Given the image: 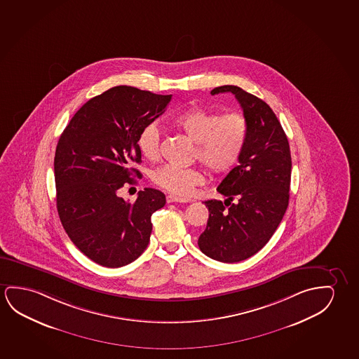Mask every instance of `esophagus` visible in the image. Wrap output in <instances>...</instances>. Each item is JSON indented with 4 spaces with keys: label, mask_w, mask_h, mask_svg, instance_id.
<instances>
[{
    "label": "esophagus",
    "mask_w": 359,
    "mask_h": 359,
    "mask_svg": "<svg viewBox=\"0 0 359 359\" xmlns=\"http://www.w3.org/2000/svg\"><path fill=\"white\" fill-rule=\"evenodd\" d=\"M166 199L167 203H173V202H176V203H187V202H191V199L181 198V197H177L175 194H168Z\"/></svg>",
    "instance_id": "1"
}]
</instances>
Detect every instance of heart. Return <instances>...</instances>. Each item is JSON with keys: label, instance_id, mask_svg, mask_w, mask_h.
Here are the masks:
<instances>
[{"label": "heart", "instance_id": "obj_1", "mask_svg": "<svg viewBox=\"0 0 359 359\" xmlns=\"http://www.w3.org/2000/svg\"><path fill=\"white\" fill-rule=\"evenodd\" d=\"M173 125L197 142L194 158H198L209 172L222 175L236 166L245 147L248 123L243 114H220L202 107H191L173 118ZM139 149L147 160L155 161L161 154V131L151 123L141 130ZM154 182L168 192L187 196L193 187L204 181L202 172L196 167L165 165L154 173Z\"/></svg>", "mask_w": 359, "mask_h": 359}]
</instances>
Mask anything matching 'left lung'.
Returning a JSON list of instances; mask_svg holds the SVG:
<instances>
[{"label":"left lung","mask_w":359,"mask_h":359,"mask_svg":"<svg viewBox=\"0 0 359 359\" xmlns=\"http://www.w3.org/2000/svg\"><path fill=\"white\" fill-rule=\"evenodd\" d=\"M234 94L248 123V137L239 165L217 191L224 203L209 199L207 228L198 239L207 257L238 262L257 254L270 241L289 205L291 155L284 129L271 107L236 86L210 91Z\"/></svg>","instance_id":"left-lung-1"}]
</instances>
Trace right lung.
Returning <instances> with one entry per match:
<instances>
[{"instance_id": "right-lung-1", "label": "right lung", "mask_w": 359, "mask_h": 359, "mask_svg": "<svg viewBox=\"0 0 359 359\" xmlns=\"http://www.w3.org/2000/svg\"><path fill=\"white\" fill-rule=\"evenodd\" d=\"M172 95L114 86L86 102L59 137L54 156L59 218L86 257L107 268L134 262L149 245L151 215L166 204L144 188L134 203L118 197L141 176L139 135L165 113Z\"/></svg>"}]
</instances>
